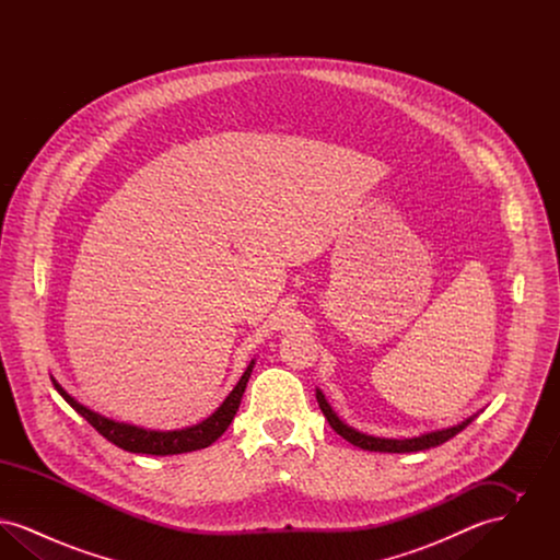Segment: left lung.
I'll return each instance as SVG.
<instances>
[{
	"label": "left lung",
	"instance_id": "obj_1",
	"mask_svg": "<svg viewBox=\"0 0 560 560\" xmlns=\"http://www.w3.org/2000/svg\"><path fill=\"white\" fill-rule=\"evenodd\" d=\"M317 400H319L320 411L323 416L327 418L329 427L334 428L342 439H347L348 443H352L354 447H361V450H368V452H382V453H411V452H424L430 447H436V445H443L445 441L453 439L457 432H462L464 428L468 427L477 416L464 420L462 424L457 427L445 428V430H436V432H428L422 436H416V439H380V436H370V434H363L354 428L347 427L329 407V402L323 397V393L317 390Z\"/></svg>",
	"mask_w": 560,
	"mask_h": 560
}]
</instances>
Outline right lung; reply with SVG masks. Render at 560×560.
Returning a JSON list of instances; mask_svg holds the SVG:
<instances>
[{
    "label": "right lung",
    "instance_id": "add662e5",
    "mask_svg": "<svg viewBox=\"0 0 560 560\" xmlns=\"http://www.w3.org/2000/svg\"><path fill=\"white\" fill-rule=\"evenodd\" d=\"M252 370H254V361L247 365V370L241 375V380L237 382V386L231 390V395L224 399V402L213 411L208 420H203L197 427L172 430V432H158V430H144V428L113 422L105 416L94 413L92 409L83 407L67 390H62V386L56 380H52V384L54 388L60 393V397L67 400L80 413L81 418H85L90 427L98 430V434H103L107 441L117 445L119 450L147 453V455H176V453L203 450L224 434V430L233 422V418L240 409L241 397L245 393V386H247Z\"/></svg>",
    "mask_w": 560,
    "mask_h": 560
}]
</instances>
